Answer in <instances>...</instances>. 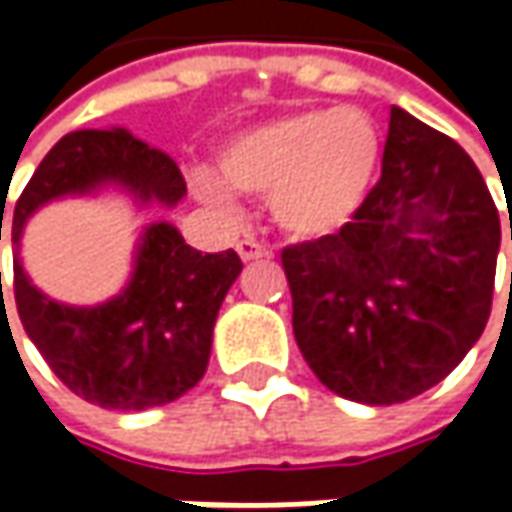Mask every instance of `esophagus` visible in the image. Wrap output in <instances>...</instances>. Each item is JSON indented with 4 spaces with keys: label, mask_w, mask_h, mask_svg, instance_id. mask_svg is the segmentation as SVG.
Listing matches in <instances>:
<instances>
[{
    "label": "esophagus",
    "mask_w": 512,
    "mask_h": 512,
    "mask_svg": "<svg viewBox=\"0 0 512 512\" xmlns=\"http://www.w3.org/2000/svg\"><path fill=\"white\" fill-rule=\"evenodd\" d=\"M236 250H239V256H242L245 262H253V259H270V256H273V250L267 245H262V242H256V239H242V242L236 245Z\"/></svg>",
    "instance_id": "34e87169"
}]
</instances>
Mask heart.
Wrapping results in <instances>:
<instances>
[{
	"mask_svg": "<svg viewBox=\"0 0 512 512\" xmlns=\"http://www.w3.org/2000/svg\"><path fill=\"white\" fill-rule=\"evenodd\" d=\"M382 159V133L359 108H313L236 133L219 153L227 187L259 196L293 239H327L353 222ZM210 205H230L213 176H196Z\"/></svg>",
	"mask_w": 512,
	"mask_h": 512,
	"instance_id": "obj_1",
	"label": "heart"
}]
</instances>
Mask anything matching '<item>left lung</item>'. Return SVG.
Here are the masks:
<instances>
[{
  "label": "left lung",
  "mask_w": 512,
  "mask_h": 512,
  "mask_svg": "<svg viewBox=\"0 0 512 512\" xmlns=\"http://www.w3.org/2000/svg\"><path fill=\"white\" fill-rule=\"evenodd\" d=\"M499 242V210L473 159L390 108L382 176L353 222L282 250L310 370L362 404L407 402L442 382L490 319Z\"/></svg>",
  "instance_id": "left-lung-1"
}]
</instances>
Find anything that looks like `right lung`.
Segmentation results:
<instances>
[{"label": "right lung", "instance_id": "add662e5", "mask_svg": "<svg viewBox=\"0 0 512 512\" xmlns=\"http://www.w3.org/2000/svg\"><path fill=\"white\" fill-rule=\"evenodd\" d=\"M105 185L128 190L139 205L173 207L187 193L168 153L128 130L62 136L13 207V296L30 342L68 390L108 410H145L176 402L205 376L213 325L242 273V259L236 250L202 253L173 225L153 222L142 233L128 287L116 299L96 307L53 302L30 285L19 262L25 222L50 199Z\"/></svg>", "mask_w": 512, "mask_h": 512}]
</instances>
